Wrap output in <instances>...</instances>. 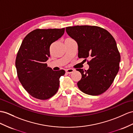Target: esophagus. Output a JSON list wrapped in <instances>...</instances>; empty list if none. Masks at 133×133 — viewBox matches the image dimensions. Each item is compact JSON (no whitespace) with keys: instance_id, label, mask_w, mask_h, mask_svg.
<instances>
[{"instance_id":"1","label":"esophagus","mask_w":133,"mask_h":133,"mask_svg":"<svg viewBox=\"0 0 133 133\" xmlns=\"http://www.w3.org/2000/svg\"><path fill=\"white\" fill-rule=\"evenodd\" d=\"M74 71V69H66V70H65V72H66V73H68V74H70V73H73V72Z\"/></svg>"}]
</instances>
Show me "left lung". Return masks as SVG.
Wrapping results in <instances>:
<instances>
[{
    "label": "left lung",
    "mask_w": 133,
    "mask_h": 133,
    "mask_svg": "<svg viewBox=\"0 0 133 133\" xmlns=\"http://www.w3.org/2000/svg\"><path fill=\"white\" fill-rule=\"evenodd\" d=\"M69 36L78 47L79 58L87 61V70L77 69L82 78L77 83L79 89L90 95H99L111 86L119 70L121 57L116 41L105 29L96 26L82 25L66 28Z\"/></svg>",
    "instance_id": "obj_1"
}]
</instances>
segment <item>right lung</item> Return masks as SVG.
<instances>
[{
    "instance_id": "1",
    "label": "right lung",
    "mask_w": 133,
    "mask_h": 133,
    "mask_svg": "<svg viewBox=\"0 0 133 133\" xmlns=\"http://www.w3.org/2000/svg\"><path fill=\"white\" fill-rule=\"evenodd\" d=\"M63 29H37L22 41L16 59L18 79L25 90L34 98L46 100L57 92L60 78L65 70L54 71L47 66L51 44L62 37Z\"/></svg>"
}]
</instances>
